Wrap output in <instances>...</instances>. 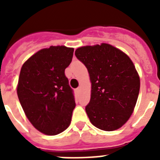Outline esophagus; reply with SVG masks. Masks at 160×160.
<instances>
[{"mask_svg":"<svg viewBox=\"0 0 160 160\" xmlns=\"http://www.w3.org/2000/svg\"><path fill=\"white\" fill-rule=\"evenodd\" d=\"M76 92H77V93L80 92V87H78V88L76 89Z\"/></svg>","mask_w":160,"mask_h":160,"instance_id":"34e87169","label":"esophagus"}]
</instances>
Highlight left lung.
<instances>
[{"mask_svg":"<svg viewBox=\"0 0 160 160\" xmlns=\"http://www.w3.org/2000/svg\"><path fill=\"white\" fill-rule=\"evenodd\" d=\"M75 56L90 74L91 95L86 111L90 122L106 131L120 128L132 114L140 88L132 61L107 43L78 48Z\"/></svg>","mask_w":160,"mask_h":160,"instance_id":"1","label":"left lung"}]
</instances>
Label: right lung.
<instances>
[{
  "label": "right lung",
  "instance_id": "add662e5",
  "mask_svg": "<svg viewBox=\"0 0 160 160\" xmlns=\"http://www.w3.org/2000/svg\"><path fill=\"white\" fill-rule=\"evenodd\" d=\"M73 53V48L50 46L31 56L21 69L20 103L29 122L45 135L60 134L71 122L75 100L65 70Z\"/></svg>",
  "mask_w": 160,
  "mask_h": 160
}]
</instances>
